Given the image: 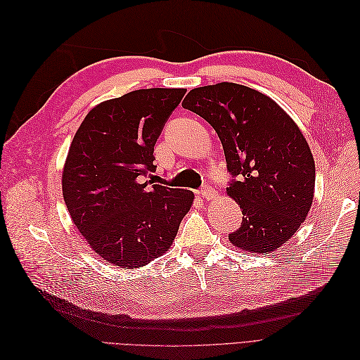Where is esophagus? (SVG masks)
<instances>
[{"label": "esophagus", "mask_w": 360, "mask_h": 360, "mask_svg": "<svg viewBox=\"0 0 360 360\" xmlns=\"http://www.w3.org/2000/svg\"><path fill=\"white\" fill-rule=\"evenodd\" d=\"M200 193H201V197L205 198V200H212V198L216 197V191L212 186H209V184H205V186H202Z\"/></svg>", "instance_id": "34e87169"}]
</instances>
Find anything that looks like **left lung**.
I'll return each mask as SVG.
<instances>
[{
  "label": "left lung",
  "mask_w": 360,
  "mask_h": 360,
  "mask_svg": "<svg viewBox=\"0 0 360 360\" xmlns=\"http://www.w3.org/2000/svg\"><path fill=\"white\" fill-rule=\"evenodd\" d=\"M181 105L222 143L233 177L226 192L243 213L230 242L257 254L288 242L307 219L315 186L314 158L297 124L266 94L233 82L193 89Z\"/></svg>",
  "instance_id": "8db88e82"
}]
</instances>
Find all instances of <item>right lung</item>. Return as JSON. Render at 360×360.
Returning <instances> with one entry per match:
<instances>
[{
	"instance_id": "1",
	"label": "right lung",
	"mask_w": 360,
	"mask_h": 360,
	"mask_svg": "<svg viewBox=\"0 0 360 360\" xmlns=\"http://www.w3.org/2000/svg\"><path fill=\"white\" fill-rule=\"evenodd\" d=\"M184 89H147L102 102L76 132L63 171L72 221L94 252L122 269L165 254L193 193L153 184L155 144Z\"/></svg>"
}]
</instances>
